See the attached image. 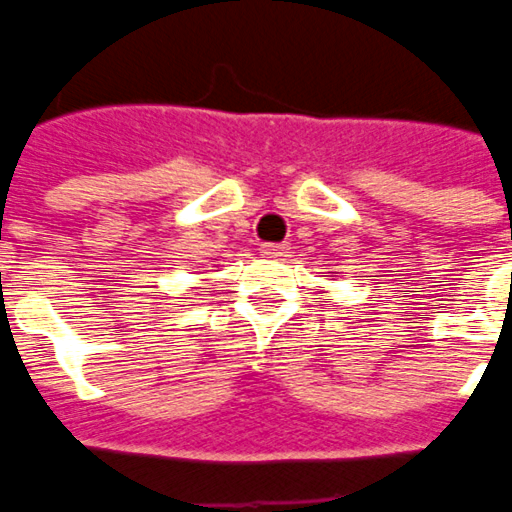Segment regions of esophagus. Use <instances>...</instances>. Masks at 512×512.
Masks as SVG:
<instances>
[{"mask_svg": "<svg viewBox=\"0 0 512 512\" xmlns=\"http://www.w3.org/2000/svg\"><path fill=\"white\" fill-rule=\"evenodd\" d=\"M286 251H289V248L281 245V242H267V245H261V253H264V256H283Z\"/></svg>", "mask_w": 512, "mask_h": 512, "instance_id": "34e87169", "label": "esophagus"}]
</instances>
